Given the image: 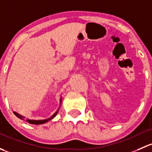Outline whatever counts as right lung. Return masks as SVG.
I'll use <instances>...</instances> for the list:
<instances>
[{"label": "right lung", "mask_w": 152, "mask_h": 152, "mask_svg": "<svg viewBox=\"0 0 152 152\" xmlns=\"http://www.w3.org/2000/svg\"><path fill=\"white\" fill-rule=\"evenodd\" d=\"M60 106H59V108H57V111H56L54 113V114L50 116V117L47 118V119H26V122H28V123H30V124H44V123L49 122V120H51V119H53V118H55V116H56V115H57V113H58L59 109H60V105H61L62 97H60ZM14 114H15V116H17V117L20 118V119H22V120H24V119H25V116H22V115L18 114V113H17V112H15V111H14Z\"/></svg>", "instance_id": "1"}]
</instances>
